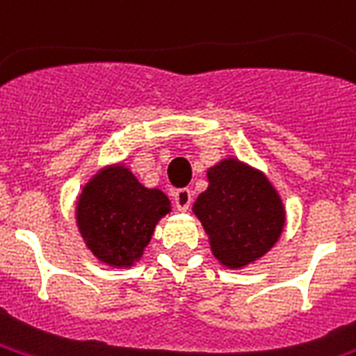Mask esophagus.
Here are the masks:
<instances>
[{
    "instance_id": "esophagus-1",
    "label": "esophagus",
    "mask_w": 356,
    "mask_h": 356,
    "mask_svg": "<svg viewBox=\"0 0 356 356\" xmlns=\"http://www.w3.org/2000/svg\"><path fill=\"white\" fill-rule=\"evenodd\" d=\"M173 202H175V207L179 211H186L192 204V192L188 188H179L173 194Z\"/></svg>"
}]
</instances>
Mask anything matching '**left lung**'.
<instances>
[{
	"label": "left lung",
	"mask_w": 356,
	"mask_h": 356,
	"mask_svg": "<svg viewBox=\"0 0 356 356\" xmlns=\"http://www.w3.org/2000/svg\"><path fill=\"white\" fill-rule=\"evenodd\" d=\"M209 186L194 204L213 254L241 268L270 251L285 225V209L270 181L236 158L207 171Z\"/></svg>",
	"instance_id": "1"
}]
</instances>
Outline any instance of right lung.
<instances>
[{"mask_svg":"<svg viewBox=\"0 0 356 356\" xmlns=\"http://www.w3.org/2000/svg\"><path fill=\"white\" fill-rule=\"evenodd\" d=\"M168 211L164 192L145 188L128 168L113 165L84 186L77 225L97 259L122 268L141 259L154 226Z\"/></svg>","mask_w":356,"mask_h":356,"instance_id":"right-lung-1","label":"right lung"}]
</instances>
